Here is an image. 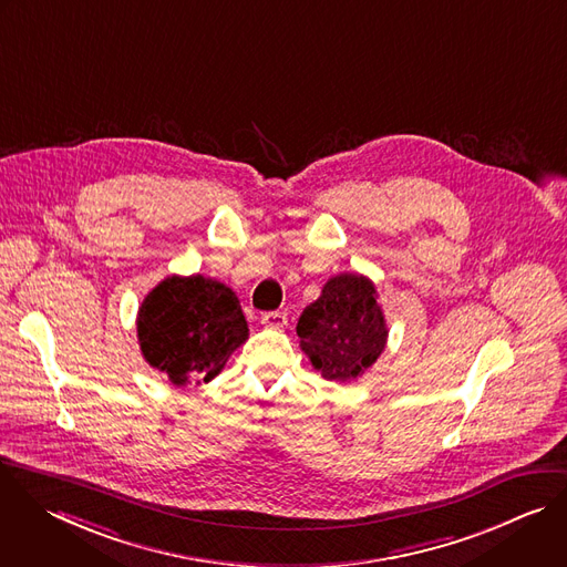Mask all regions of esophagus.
<instances>
[{
	"instance_id": "1",
	"label": "esophagus",
	"mask_w": 567,
	"mask_h": 567,
	"mask_svg": "<svg viewBox=\"0 0 567 567\" xmlns=\"http://www.w3.org/2000/svg\"><path fill=\"white\" fill-rule=\"evenodd\" d=\"M261 323H264L266 328H275V330H281V328H286V326H288V315H286V312H281V310H275V312H266V315L261 317Z\"/></svg>"
}]
</instances>
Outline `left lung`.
Returning <instances> with one entry per match:
<instances>
[{"label": "left lung", "instance_id": "8db88e82", "mask_svg": "<svg viewBox=\"0 0 567 567\" xmlns=\"http://www.w3.org/2000/svg\"><path fill=\"white\" fill-rule=\"evenodd\" d=\"M374 292L372 281L361 275H337L301 312V350L323 379H357L383 352L388 328Z\"/></svg>", "mask_w": 567, "mask_h": 567}]
</instances>
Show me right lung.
Here are the masks:
<instances>
[{
	"label": "right lung",
	"instance_id": "obj_1",
	"mask_svg": "<svg viewBox=\"0 0 567 567\" xmlns=\"http://www.w3.org/2000/svg\"><path fill=\"white\" fill-rule=\"evenodd\" d=\"M137 334L144 359L175 385L210 381L248 339L237 295L202 275L168 277L142 303Z\"/></svg>",
	"mask_w": 567,
	"mask_h": 567
}]
</instances>
